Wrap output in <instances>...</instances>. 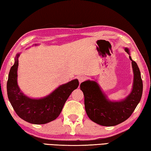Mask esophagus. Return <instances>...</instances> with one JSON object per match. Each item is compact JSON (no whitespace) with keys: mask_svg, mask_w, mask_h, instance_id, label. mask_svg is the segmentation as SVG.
Instances as JSON below:
<instances>
[{"mask_svg":"<svg viewBox=\"0 0 151 151\" xmlns=\"http://www.w3.org/2000/svg\"><path fill=\"white\" fill-rule=\"evenodd\" d=\"M85 80H86V76H80L78 77V81H79V83H81L82 82L85 81Z\"/></svg>","mask_w":151,"mask_h":151,"instance_id":"34e87169","label":"esophagus"}]
</instances>
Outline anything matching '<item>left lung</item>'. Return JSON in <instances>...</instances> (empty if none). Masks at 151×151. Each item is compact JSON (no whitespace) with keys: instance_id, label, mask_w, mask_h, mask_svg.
Instances as JSON below:
<instances>
[{"instance_id":"1","label":"left lung","mask_w":151,"mask_h":151,"mask_svg":"<svg viewBox=\"0 0 151 151\" xmlns=\"http://www.w3.org/2000/svg\"><path fill=\"white\" fill-rule=\"evenodd\" d=\"M130 55L128 48H124ZM134 74L132 91L127 97L119 101H112L101 90L96 81H86L80 85L85 96V111L91 121L102 126H115L129 119L141 99L142 81L139 68L136 62L132 60Z\"/></svg>"}]
</instances>
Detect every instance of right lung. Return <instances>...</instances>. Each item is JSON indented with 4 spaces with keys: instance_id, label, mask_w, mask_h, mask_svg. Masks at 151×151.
Instances as JSON below:
<instances>
[{
    "instance_id": "obj_1",
    "label": "right lung",
    "mask_w": 151,
    "mask_h": 151,
    "mask_svg": "<svg viewBox=\"0 0 151 151\" xmlns=\"http://www.w3.org/2000/svg\"><path fill=\"white\" fill-rule=\"evenodd\" d=\"M20 54L17 55L9 74L6 88L10 103L18 116L30 123L42 124L54 121L59 116L71 93L78 88V79L60 85L42 98H30L22 93L18 85L17 70Z\"/></svg>"
}]
</instances>
